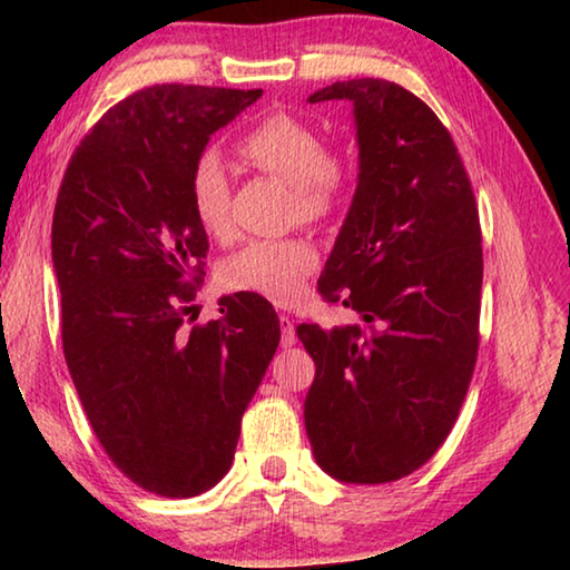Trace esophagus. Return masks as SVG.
Returning a JSON list of instances; mask_svg holds the SVG:
<instances>
[{
  "instance_id": "1",
  "label": "esophagus",
  "mask_w": 570,
  "mask_h": 570,
  "mask_svg": "<svg viewBox=\"0 0 570 570\" xmlns=\"http://www.w3.org/2000/svg\"><path fill=\"white\" fill-rule=\"evenodd\" d=\"M278 324H282V346L286 350V346H294L296 344V326L294 322L288 320L286 314L278 316Z\"/></svg>"
}]
</instances>
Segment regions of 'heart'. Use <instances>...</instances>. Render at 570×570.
<instances>
[{
	"label": "heart",
	"mask_w": 570,
	"mask_h": 570,
	"mask_svg": "<svg viewBox=\"0 0 570 570\" xmlns=\"http://www.w3.org/2000/svg\"><path fill=\"white\" fill-rule=\"evenodd\" d=\"M248 166L286 183L294 193L296 214L320 220L340 206L346 190V166L326 153L322 135L292 115H272L250 128L238 142ZM193 216L214 238L234 234L230 180L216 153H204L190 170ZM316 266V248L306 238L250 240L226 266V284L274 304H288L302 294Z\"/></svg>",
	"instance_id": "b5f03b06"
}]
</instances>
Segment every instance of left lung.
<instances>
[{
	"mask_svg": "<svg viewBox=\"0 0 570 570\" xmlns=\"http://www.w3.org/2000/svg\"><path fill=\"white\" fill-rule=\"evenodd\" d=\"M352 102L360 173L320 278L366 324H298L316 364L304 402L326 475L380 485L422 468L450 435L475 370L480 220L445 125L387 80L334 82L308 102Z\"/></svg>",
	"mask_w": 570,
	"mask_h": 570,
	"instance_id": "left-lung-1",
	"label": "left lung"
}]
</instances>
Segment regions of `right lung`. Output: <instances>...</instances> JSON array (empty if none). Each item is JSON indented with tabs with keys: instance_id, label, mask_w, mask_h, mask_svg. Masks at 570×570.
<instances>
[{
	"instance_id": "1",
	"label": "right lung",
	"mask_w": 570,
	"mask_h": 570,
	"mask_svg": "<svg viewBox=\"0 0 570 570\" xmlns=\"http://www.w3.org/2000/svg\"><path fill=\"white\" fill-rule=\"evenodd\" d=\"M264 90L156 85L102 115L67 166L52 218L62 346L110 460L163 498L226 475L240 417L282 326L264 296H220V316L183 330L208 238L190 170L210 135Z\"/></svg>"
}]
</instances>
